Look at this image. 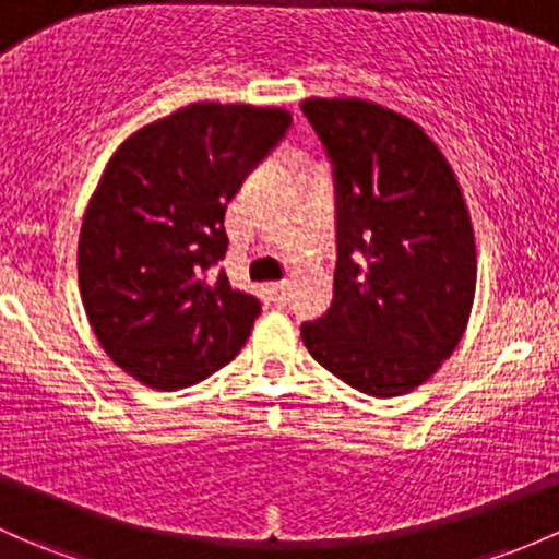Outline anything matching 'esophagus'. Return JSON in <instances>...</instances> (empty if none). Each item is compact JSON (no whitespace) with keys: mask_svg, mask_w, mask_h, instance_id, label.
<instances>
[{"mask_svg":"<svg viewBox=\"0 0 559 559\" xmlns=\"http://www.w3.org/2000/svg\"><path fill=\"white\" fill-rule=\"evenodd\" d=\"M267 295H270V302L273 305H286V299H289V281H275V284L267 286Z\"/></svg>","mask_w":559,"mask_h":559,"instance_id":"esophagus-1","label":"esophagus"}]
</instances>
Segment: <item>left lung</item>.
<instances>
[{
  "mask_svg": "<svg viewBox=\"0 0 559 559\" xmlns=\"http://www.w3.org/2000/svg\"><path fill=\"white\" fill-rule=\"evenodd\" d=\"M337 179L340 264L310 356L374 399L426 383L461 343L477 243L457 176L418 122L364 98H305Z\"/></svg>",
  "mask_w": 559,
  "mask_h": 559,
  "instance_id": "8db88e82",
  "label": "left lung"
}]
</instances>
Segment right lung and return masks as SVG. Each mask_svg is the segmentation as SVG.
<instances>
[{
    "label": "right lung",
    "mask_w": 559,
    "mask_h": 559,
    "mask_svg": "<svg viewBox=\"0 0 559 559\" xmlns=\"http://www.w3.org/2000/svg\"><path fill=\"white\" fill-rule=\"evenodd\" d=\"M289 122L281 107L195 102L109 157L82 216L80 297L104 354L146 388L201 383L249 340L260 299L211 264L227 203Z\"/></svg>",
    "instance_id": "add662e5"
}]
</instances>
